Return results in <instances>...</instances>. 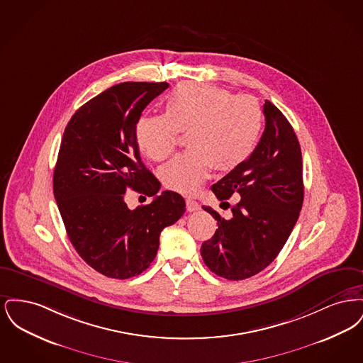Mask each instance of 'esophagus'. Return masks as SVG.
Segmentation results:
<instances>
[{
  "instance_id": "esophagus-1",
  "label": "esophagus",
  "mask_w": 363,
  "mask_h": 363,
  "mask_svg": "<svg viewBox=\"0 0 363 363\" xmlns=\"http://www.w3.org/2000/svg\"><path fill=\"white\" fill-rule=\"evenodd\" d=\"M186 209H188L189 212H196V211L200 209V204H199L197 201L191 200V199H188V200H186Z\"/></svg>"
}]
</instances>
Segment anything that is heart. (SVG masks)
<instances>
[{
	"mask_svg": "<svg viewBox=\"0 0 363 363\" xmlns=\"http://www.w3.org/2000/svg\"><path fill=\"white\" fill-rule=\"evenodd\" d=\"M262 108L249 95L235 96L219 86L186 82L164 101V116H145L136 125L140 151L154 162L172 155L178 133H186L189 151L160 170L167 189L193 194L211 173L231 172L253 152L262 129Z\"/></svg>",
	"mask_w": 363,
	"mask_h": 363,
	"instance_id": "heart-1",
	"label": "heart"
}]
</instances>
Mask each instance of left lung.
I'll return each mask as SVG.
<instances>
[{
	"mask_svg": "<svg viewBox=\"0 0 363 363\" xmlns=\"http://www.w3.org/2000/svg\"><path fill=\"white\" fill-rule=\"evenodd\" d=\"M264 116L265 129L255 151L212 185L220 201L241 197L231 207V218L203 207L218 228L201 245V257L212 272L228 280L255 277L277 259L303 203L302 154L293 126L269 101Z\"/></svg>",
	"mask_w": 363,
	"mask_h": 363,
	"instance_id": "obj_1",
	"label": "left lung"
}]
</instances>
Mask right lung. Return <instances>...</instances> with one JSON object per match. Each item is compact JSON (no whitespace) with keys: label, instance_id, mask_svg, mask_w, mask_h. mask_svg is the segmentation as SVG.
Segmentation results:
<instances>
[{"label":"right lung","instance_id":"add662e5","mask_svg":"<svg viewBox=\"0 0 363 363\" xmlns=\"http://www.w3.org/2000/svg\"><path fill=\"white\" fill-rule=\"evenodd\" d=\"M167 83L126 82L83 104L68 122L52 190L68 237L86 264L113 279H129L155 259L162 230L184 215L181 194L164 190L140 157L136 125ZM155 200L129 210L126 189Z\"/></svg>","mask_w":363,"mask_h":363}]
</instances>
